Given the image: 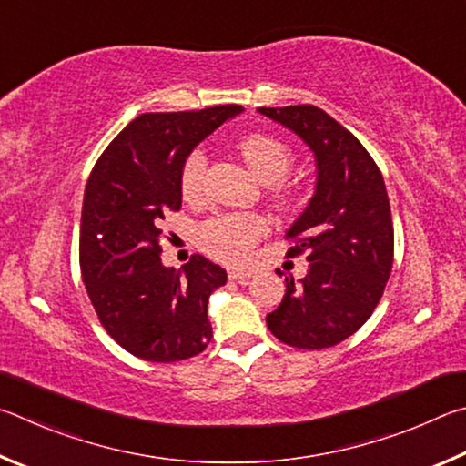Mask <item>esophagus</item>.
<instances>
[{
	"label": "esophagus",
	"instance_id": "1",
	"mask_svg": "<svg viewBox=\"0 0 466 466\" xmlns=\"http://www.w3.org/2000/svg\"><path fill=\"white\" fill-rule=\"evenodd\" d=\"M254 274H256V272L251 270V268H238V266L228 268V279H231V280L246 282V280H249Z\"/></svg>",
	"mask_w": 466,
	"mask_h": 466
}]
</instances>
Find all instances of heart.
I'll return each mask as SVG.
<instances>
[{"instance_id":"1","label":"heart","mask_w":466,"mask_h":466,"mask_svg":"<svg viewBox=\"0 0 466 466\" xmlns=\"http://www.w3.org/2000/svg\"><path fill=\"white\" fill-rule=\"evenodd\" d=\"M241 157L264 184H279L292 166L289 147L268 135H248L239 141ZM207 176V153L194 149L182 167V192L186 198H196L202 192ZM264 218L256 215H218L202 225L200 243L208 254L228 262L248 258L259 235H264Z\"/></svg>"}]
</instances>
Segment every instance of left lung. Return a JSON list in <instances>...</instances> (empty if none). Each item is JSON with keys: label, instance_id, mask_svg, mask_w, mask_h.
<instances>
[{"label": "left lung", "instance_id": "left-lung-1", "mask_svg": "<svg viewBox=\"0 0 466 466\" xmlns=\"http://www.w3.org/2000/svg\"><path fill=\"white\" fill-rule=\"evenodd\" d=\"M303 141L315 157V192L287 228L290 256L309 270L266 317L268 329L300 350L336 346L362 328L393 268V220L377 163L348 128L317 106L258 108ZM280 276V270H276Z\"/></svg>", "mask_w": 466, "mask_h": 466}]
</instances>
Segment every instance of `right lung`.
<instances>
[{"mask_svg":"<svg viewBox=\"0 0 466 466\" xmlns=\"http://www.w3.org/2000/svg\"><path fill=\"white\" fill-rule=\"evenodd\" d=\"M243 108L147 112L120 130L87 179L79 264L106 331L147 362H177L208 346V299L227 282L204 256L163 266L159 227L182 207V167L194 147Z\"/></svg>","mask_w":466,"mask_h":466,"instance_id":"right-lung-1","label":"right lung"}]
</instances>
